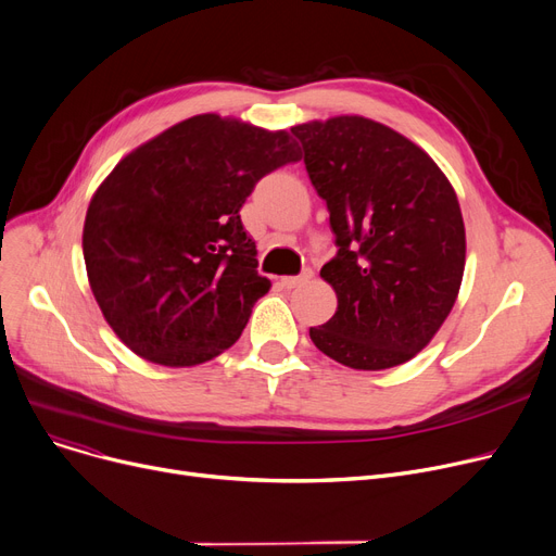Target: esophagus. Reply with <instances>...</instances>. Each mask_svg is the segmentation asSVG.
Here are the masks:
<instances>
[{
    "label": "esophagus",
    "mask_w": 556,
    "mask_h": 556,
    "mask_svg": "<svg viewBox=\"0 0 556 556\" xmlns=\"http://www.w3.org/2000/svg\"><path fill=\"white\" fill-rule=\"evenodd\" d=\"M311 279H313V270H304V273L298 275V277H283L281 283H283L286 288H298V286H302V283H306V281H311Z\"/></svg>",
    "instance_id": "34e87169"
}]
</instances>
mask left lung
<instances>
[{
  "label": "left lung",
  "mask_w": 556,
  "mask_h": 556,
  "mask_svg": "<svg viewBox=\"0 0 556 556\" xmlns=\"http://www.w3.org/2000/svg\"><path fill=\"white\" fill-rule=\"evenodd\" d=\"M290 132L338 245L319 270L338 308L311 327V340L352 369L403 365L440 331L459 293L466 233L455 189L415 141L365 116Z\"/></svg>",
  "instance_id": "obj_1"
}]
</instances>
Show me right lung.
<instances>
[{
    "label": "right lung",
    "mask_w": 556,
    "mask_h": 556,
    "mask_svg": "<svg viewBox=\"0 0 556 556\" xmlns=\"http://www.w3.org/2000/svg\"><path fill=\"white\" fill-rule=\"evenodd\" d=\"M298 160L288 130L207 112L112 168L87 207L83 258L105 323L130 352L193 367L239 340L270 290L239 212L263 175Z\"/></svg>",
    "instance_id": "add662e5"
}]
</instances>
